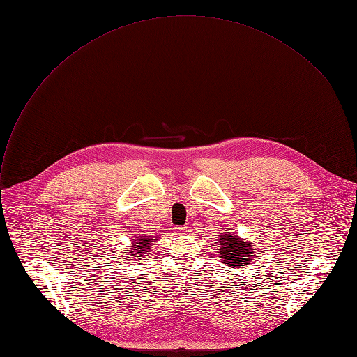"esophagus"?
I'll list each match as a JSON object with an SVG mask.
<instances>
[{"instance_id":"1","label":"esophagus","mask_w":357,"mask_h":357,"mask_svg":"<svg viewBox=\"0 0 357 357\" xmlns=\"http://www.w3.org/2000/svg\"><path fill=\"white\" fill-rule=\"evenodd\" d=\"M174 231H175L176 234H189L190 229H189L188 226H179V227H175Z\"/></svg>"}]
</instances>
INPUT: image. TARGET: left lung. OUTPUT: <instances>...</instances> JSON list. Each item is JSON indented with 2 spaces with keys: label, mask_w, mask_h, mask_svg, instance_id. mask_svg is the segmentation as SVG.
Instances as JSON below:
<instances>
[{
  "label": "left lung",
  "mask_w": 357,
  "mask_h": 357,
  "mask_svg": "<svg viewBox=\"0 0 357 357\" xmlns=\"http://www.w3.org/2000/svg\"><path fill=\"white\" fill-rule=\"evenodd\" d=\"M218 252L219 260L231 268L248 267L252 261L254 248L251 241L238 237L237 234H219L218 237ZM257 257V256H256Z\"/></svg>",
  "instance_id": "left-lung-1"
}]
</instances>
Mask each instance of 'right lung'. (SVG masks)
Segmentation results:
<instances>
[{
	"mask_svg": "<svg viewBox=\"0 0 357 357\" xmlns=\"http://www.w3.org/2000/svg\"><path fill=\"white\" fill-rule=\"evenodd\" d=\"M160 237L155 236H145V234H138L132 237V241L126 251H127V259H131L128 256H134V257H145L148 252H152V247L151 245H155V241H158Z\"/></svg>",
	"mask_w": 357,
	"mask_h": 357,
	"instance_id": "obj_1",
	"label": "right lung"
}]
</instances>
